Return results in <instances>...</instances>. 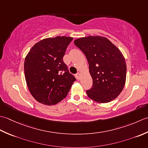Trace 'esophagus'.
Returning a JSON list of instances; mask_svg holds the SVG:
<instances>
[{
  "label": "esophagus",
  "mask_w": 148,
  "mask_h": 148,
  "mask_svg": "<svg viewBox=\"0 0 148 148\" xmlns=\"http://www.w3.org/2000/svg\"><path fill=\"white\" fill-rule=\"evenodd\" d=\"M75 77H76L77 80H80V73H77L76 75H75Z\"/></svg>",
  "instance_id": "obj_1"
}]
</instances>
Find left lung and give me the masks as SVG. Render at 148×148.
Returning a JSON list of instances; mask_svg holds the SVG:
<instances>
[{"label":"left lung","instance_id":"1","mask_svg":"<svg viewBox=\"0 0 148 148\" xmlns=\"http://www.w3.org/2000/svg\"><path fill=\"white\" fill-rule=\"evenodd\" d=\"M89 63L92 86L86 91L92 100L105 103L116 98L124 88L126 65L121 52L107 38L89 36L74 41Z\"/></svg>","mask_w":148,"mask_h":148}]
</instances>
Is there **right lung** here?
<instances>
[{
  "mask_svg": "<svg viewBox=\"0 0 148 148\" xmlns=\"http://www.w3.org/2000/svg\"><path fill=\"white\" fill-rule=\"evenodd\" d=\"M73 38H45L30 50L24 62L27 85L36 101L47 105L62 100L76 80L63 61L66 49Z\"/></svg>",
  "mask_w": 148,
  "mask_h": 148,
  "instance_id": "add662e5",
  "label": "right lung"
}]
</instances>
